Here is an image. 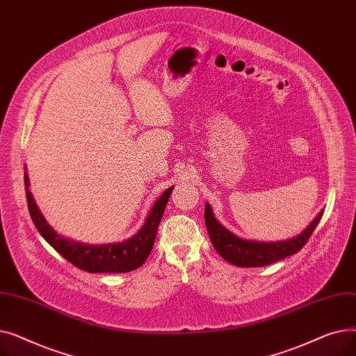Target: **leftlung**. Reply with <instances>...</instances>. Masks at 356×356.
<instances>
[{
  "mask_svg": "<svg viewBox=\"0 0 356 356\" xmlns=\"http://www.w3.org/2000/svg\"><path fill=\"white\" fill-rule=\"evenodd\" d=\"M323 211L314 218L310 225L296 238L280 242H255L235 236L215 219L209 204L204 207V222L218 254L228 263L238 267H266L277 261L300 251L312 236Z\"/></svg>",
  "mask_w": 356,
  "mask_h": 356,
  "instance_id": "8db88e82",
  "label": "left lung"
}]
</instances>
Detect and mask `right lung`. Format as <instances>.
Here are the masks:
<instances>
[{"mask_svg": "<svg viewBox=\"0 0 356 356\" xmlns=\"http://www.w3.org/2000/svg\"><path fill=\"white\" fill-rule=\"evenodd\" d=\"M24 184L29 212L37 231L69 263L88 273H127L141 267L153 250L159 223L161 220L168 197H170L175 189V186H172L157 199L143 228L133 238L120 242V244L85 245L59 236L49 227V223L40 211L37 209L34 199L29 191L27 175H24Z\"/></svg>", "mask_w": 356, "mask_h": 356, "instance_id": "obj_1", "label": "right lung"}]
</instances>
